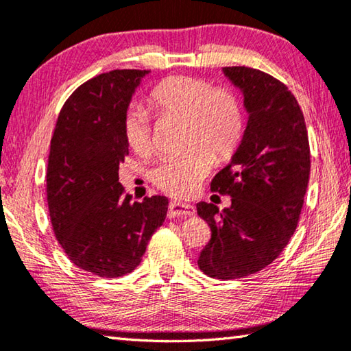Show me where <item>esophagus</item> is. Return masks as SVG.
Instances as JSON below:
<instances>
[{
	"mask_svg": "<svg viewBox=\"0 0 351 351\" xmlns=\"http://www.w3.org/2000/svg\"><path fill=\"white\" fill-rule=\"evenodd\" d=\"M195 215V207L186 204V203H180V201H171L169 204V212L167 217L171 218H180V217H192Z\"/></svg>",
	"mask_w": 351,
	"mask_h": 351,
	"instance_id": "1",
	"label": "esophagus"
}]
</instances>
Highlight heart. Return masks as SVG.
<instances>
[{"instance_id": "heart-1", "label": "heart", "mask_w": 351, "mask_h": 351, "mask_svg": "<svg viewBox=\"0 0 351 351\" xmlns=\"http://www.w3.org/2000/svg\"><path fill=\"white\" fill-rule=\"evenodd\" d=\"M148 105L159 117L186 119L184 147L187 152L165 156L148 170L150 181L171 197H190L210 173L213 158L224 162L235 154L245 133V108L240 97L224 86L193 75H170L148 93ZM128 147L147 156L153 150L150 111L132 105L122 121Z\"/></svg>"}]
</instances>
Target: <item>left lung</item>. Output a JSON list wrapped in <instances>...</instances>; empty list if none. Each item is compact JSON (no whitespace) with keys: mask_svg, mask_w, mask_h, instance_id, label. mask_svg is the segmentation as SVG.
<instances>
[{"mask_svg":"<svg viewBox=\"0 0 351 351\" xmlns=\"http://www.w3.org/2000/svg\"><path fill=\"white\" fill-rule=\"evenodd\" d=\"M241 88L247 127L232 161L219 170L210 190L229 195L218 210L198 203L212 239L198 258L206 276L232 280L255 274L287 247L299 223L310 180V142L294 94L276 77L246 66H226Z\"/></svg>","mask_w":351,"mask_h":351,"instance_id":"left-lung-1","label":"left lung"}]
</instances>
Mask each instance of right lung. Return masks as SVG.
Returning a JSON list of instances; mask_svg holds the SVG:
<instances>
[{"mask_svg":"<svg viewBox=\"0 0 351 351\" xmlns=\"http://www.w3.org/2000/svg\"><path fill=\"white\" fill-rule=\"evenodd\" d=\"M145 74L114 69L83 83L62 106L51 139L46 198L52 230L77 268L99 277L132 272L167 213L165 197L133 203L119 182L128 154L122 121Z\"/></svg>","mask_w":351,"mask_h":351,"instance_id":"add662e5","label":"right lung"}]
</instances>
